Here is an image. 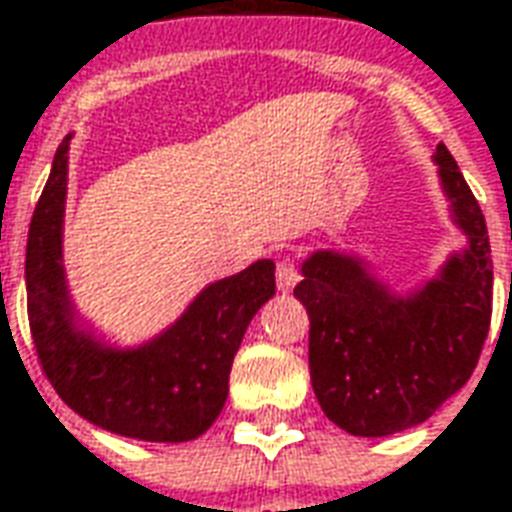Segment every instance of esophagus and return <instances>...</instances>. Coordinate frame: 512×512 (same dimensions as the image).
Returning <instances> with one entry per match:
<instances>
[{"label": "esophagus", "instance_id": "1", "mask_svg": "<svg viewBox=\"0 0 512 512\" xmlns=\"http://www.w3.org/2000/svg\"><path fill=\"white\" fill-rule=\"evenodd\" d=\"M300 270L294 267V261L283 259L278 261V267H275V283H278V289L281 292H292L294 286L300 283Z\"/></svg>", "mask_w": 512, "mask_h": 512}]
</instances>
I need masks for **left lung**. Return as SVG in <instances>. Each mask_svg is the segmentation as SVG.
Masks as SVG:
<instances>
[{"label": "left lung", "mask_w": 512, "mask_h": 512, "mask_svg": "<svg viewBox=\"0 0 512 512\" xmlns=\"http://www.w3.org/2000/svg\"><path fill=\"white\" fill-rule=\"evenodd\" d=\"M434 160L455 223L469 237V248L450 256L436 281L412 297H395L360 259L316 251L294 286L311 319L316 401L352 436L398 434L428 420L469 382L491 327L486 218L445 144Z\"/></svg>", "instance_id": "8db88e82"}]
</instances>
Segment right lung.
Masks as SVG:
<instances>
[{"instance_id": "right-lung-1", "label": "right lung", "mask_w": 512, "mask_h": 512, "mask_svg": "<svg viewBox=\"0 0 512 512\" xmlns=\"http://www.w3.org/2000/svg\"><path fill=\"white\" fill-rule=\"evenodd\" d=\"M54 166L26 240V313L43 374L89 423L141 442H190L218 420L242 335L275 294V264L261 259L210 283L169 330L138 349H111L78 330L62 270L67 149Z\"/></svg>"}]
</instances>
